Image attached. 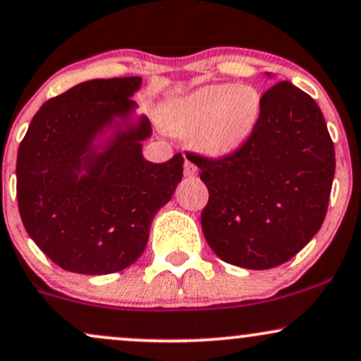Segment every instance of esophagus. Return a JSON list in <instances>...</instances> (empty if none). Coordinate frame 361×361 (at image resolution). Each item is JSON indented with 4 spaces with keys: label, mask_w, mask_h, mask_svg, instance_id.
<instances>
[{
    "label": "esophagus",
    "mask_w": 361,
    "mask_h": 361,
    "mask_svg": "<svg viewBox=\"0 0 361 361\" xmlns=\"http://www.w3.org/2000/svg\"><path fill=\"white\" fill-rule=\"evenodd\" d=\"M183 173H185V176L193 178V176L198 175V168L195 166V164H193L192 161H190V159H186V161H185V168H183Z\"/></svg>",
    "instance_id": "esophagus-1"
}]
</instances>
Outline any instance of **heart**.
<instances>
[{
    "mask_svg": "<svg viewBox=\"0 0 361 361\" xmlns=\"http://www.w3.org/2000/svg\"><path fill=\"white\" fill-rule=\"evenodd\" d=\"M259 112L260 95L254 87L215 84L169 104L163 123L173 136H195L203 153L225 156L249 139Z\"/></svg>",
    "mask_w": 361,
    "mask_h": 361,
    "instance_id": "heart-1",
    "label": "heart"
}]
</instances>
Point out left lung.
I'll list each match as a JSON object with an SVG mask.
<instances>
[{
	"label": "left lung",
	"instance_id": "left-lung-1",
	"mask_svg": "<svg viewBox=\"0 0 361 361\" xmlns=\"http://www.w3.org/2000/svg\"><path fill=\"white\" fill-rule=\"evenodd\" d=\"M188 159L210 195L203 235L224 262L257 271L281 266L323 225L334 146L318 104L288 80L262 94L257 124L237 151Z\"/></svg>",
	"mask_w": 361,
	"mask_h": 361
}]
</instances>
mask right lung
<instances>
[{"label":"right lung","mask_w":361,"mask_h":361,"mask_svg":"<svg viewBox=\"0 0 361 361\" xmlns=\"http://www.w3.org/2000/svg\"><path fill=\"white\" fill-rule=\"evenodd\" d=\"M141 77L94 79L51 97L33 116L18 147L16 197L28 235L56 266L101 276L136 262L151 220L183 176V156L142 158L151 124L116 130L102 152L93 139L116 117L128 119ZM119 127V123H116Z\"/></svg>","instance_id":"right-lung-1"}]
</instances>
